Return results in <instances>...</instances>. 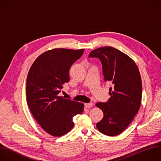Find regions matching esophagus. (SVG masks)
Returning <instances> with one entry per match:
<instances>
[{"instance_id":"obj_1","label":"esophagus","mask_w":161,"mask_h":161,"mask_svg":"<svg viewBox=\"0 0 161 161\" xmlns=\"http://www.w3.org/2000/svg\"><path fill=\"white\" fill-rule=\"evenodd\" d=\"M85 106L86 108H91V107L93 106V103H85Z\"/></svg>"}]
</instances>
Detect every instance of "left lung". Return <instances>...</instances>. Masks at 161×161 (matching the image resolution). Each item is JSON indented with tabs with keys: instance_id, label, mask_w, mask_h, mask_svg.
Masks as SVG:
<instances>
[{
	"instance_id": "1",
	"label": "left lung",
	"mask_w": 161,
	"mask_h": 161,
	"mask_svg": "<svg viewBox=\"0 0 161 161\" xmlns=\"http://www.w3.org/2000/svg\"><path fill=\"white\" fill-rule=\"evenodd\" d=\"M88 57L101 60L104 80L113 83L108 102L96 104L104 114L96 127L105 135L117 136L130 125L140 108L142 82L138 67L130 57L111 47L96 49Z\"/></svg>"
}]
</instances>
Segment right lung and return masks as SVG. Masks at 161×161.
<instances>
[{
  "label": "right lung",
  "instance_id": "add662e5",
  "mask_svg": "<svg viewBox=\"0 0 161 161\" xmlns=\"http://www.w3.org/2000/svg\"><path fill=\"white\" fill-rule=\"evenodd\" d=\"M85 49L55 48L40 55L33 62L27 78L26 98L32 115L49 134L62 136L74 126L73 119L83 111L84 104L59 96L69 81L71 66Z\"/></svg>",
  "mask_w": 161,
  "mask_h": 161
}]
</instances>
